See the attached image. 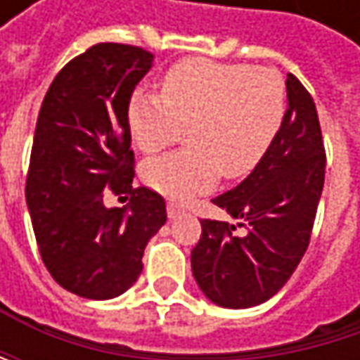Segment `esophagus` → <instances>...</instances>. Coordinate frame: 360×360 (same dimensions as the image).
Here are the masks:
<instances>
[{
  "label": "esophagus",
  "instance_id": "34e87169",
  "mask_svg": "<svg viewBox=\"0 0 360 360\" xmlns=\"http://www.w3.org/2000/svg\"><path fill=\"white\" fill-rule=\"evenodd\" d=\"M167 212H169V219H179L185 214V208L177 204V202H169L167 204Z\"/></svg>",
  "mask_w": 360,
  "mask_h": 360
}]
</instances>
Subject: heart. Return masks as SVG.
<instances>
[{
    "label": "heart",
    "instance_id": "b5f03b06",
    "mask_svg": "<svg viewBox=\"0 0 360 360\" xmlns=\"http://www.w3.org/2000/svg\"><path fill=\"white\" fill-rule=\"evenodd\" d=\"M285 112V83L271 68L181 60L167 70L162 96L137 89L129 102V131L143 154L162 152L189 131V150L150 160L141 179L177 202L208 191L221 173L242 179L273 148Z\"/></svg>",
    "mask_w": 360,
    "mask_h": 360
}]
</instances>
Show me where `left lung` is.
Returning <instances> with one entry per match:
<instances>
[{
	"mask_svg": "<svg viewBox=\"0 0 360 360\" xmlns=\"http://www.w3.org/2000/svg\"><path fill=\"white\" fill-rule=\"evenodd\" d=\"M288 112L264 156L238 187L212 202L246 227L202 221L191 271L202 294L223 309H250L275 296L309 248L325 181V150L315 102L288 75Z\"/></svg>",
	"mask_w": 360,
	"mask_h": 360,
	"instance_id": "obj_1",
	"label": "left lung"
}]
</instances>
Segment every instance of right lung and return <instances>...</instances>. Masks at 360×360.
Masks as SVG:
<instances>
[{
	"label": "right lung",
	"instance_id": "add662e5",
	"mask_svg": "<svg viewBox=\"0 0 360 360\" xmlns=\"http://www.w3.org/2000/svg\"><path fill=\"white\" fill-rule=\"evenodd\" d=\"M152 64L141 47L98 43L58 72L39 110L27 206L47 271L81 298L124 294L143 269L148 242L167 223L165 198L131 185L127 110ZM106 186L129 191V204L106 209Z\"/></svg>",
	"mask_w": 360,
	"mask_h": 360
}]
</instances>
